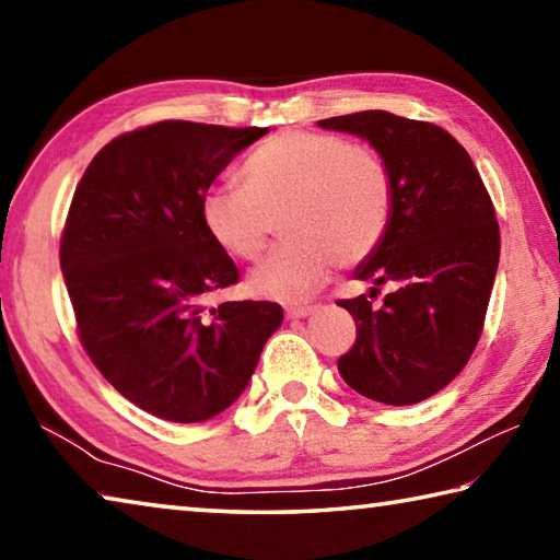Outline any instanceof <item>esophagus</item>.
I'll return each mask as SVG.
<instances>
[{"instance_id":"34e87169","label":"esophagus","mask_w":560,"mask_h":560,"mask_svg":"<svg viewBox=\"0 0 560 560\" xmlns=\"http://www.w3.org/2000/svg\"><path fill=\"white\" fill-rule=\"evenodd\" d=\"M314 314V306H289L287 308V318H306Z\"/></svg>"}]
</instances>
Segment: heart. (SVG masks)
I'll return each mask as SVG.
<instances>
[{"label": "heart", "instance_id": "1", "mask_svg": "<svg viewBox=\"0 0 560 560\" xmlns=\"http://www.w3.org/2000/svg\"><path fill=\"white\" fill-rule=\"evenodd\" d=\"M240 183L202 197V224L232 259L254 261L279 217V232L289 240L252 271L249 289L281 303L314 296L336 261L355 267L371 257L393 217L385 160L330 132L271 136L246 155Z\"/></svg>", "mask_w": 560, "mask_h": 560}]
</instances>
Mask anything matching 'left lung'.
<instances>
[{
  "label": "left lung",
  "mask_w": 560,
  "mask_h": 560,
  "mask_svg": "<svg viewBox=\"0 0 560 560\" xmlns=\"http://www.w3.org/2000/svg\"><path fill=\"white\" fill-rule=\"evenodd\" d=\"M318 126L368 140L395 189L383 242L353 273L373 281L371 298L383 282L394 293L377 310L365 293L338 301L358 326L338 373L375 402H422L450 385L477 348L499 267L494 205L467 150L440 126L387 110Z\"/></svg>",
  "instance_id": "1"
}]
</instances>
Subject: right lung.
Listing matches in <instances>:
<instances>
[{
    "label": "right lung",
    "instance_id": "obj_1",
    "mask_svg": "<svg viewBox=\"0 0 560 560\" xmlns=\"http://www.w3.org/2000/svg\"><path fill=\"white\" fill-rule=\"evenodd\" d=\"M267 132L155 122L98 150L73 192L61 271L79 338L101 375L160 420L226 410L283 320L271 301L202 303L240 281V269L207 234L200 202Z\"/></svg>",
    "mask_w": 560,
    "mask_h": 560
}]
</instances>
